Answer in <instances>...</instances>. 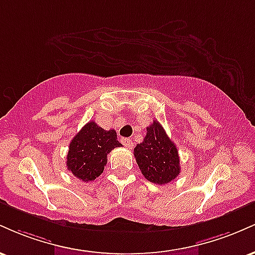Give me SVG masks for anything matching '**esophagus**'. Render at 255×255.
Returning a JSON list of instances; mask_svg holds the SVG:
<instances>
[{
  "label": "esophagus",
  "mask_w": 255,
  "mask_h": 255,
  "mask_svg": "<svg viewBox=\"0 0 255 255\" xmlns=\"http://www.w3.org/2000/svg\"><path fill=\"white\" fill-rule=\"evenodd\" d=\"M121 142H122V144H124L127 148H131V147H133V142H131V140L128 139V137H122Z\"/></svg>",
  "instance_id": "obj_1"
}]
</instances>
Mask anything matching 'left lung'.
<instances>
[{
  "mask_svg": "<svg viewBox=\"0 0 255 255\" xmlns=\"http://www.w3.org/2000/svg\"><path fill=\"white\" fill-rule=\"evenodd\" d=\"M146 130L144 141L134 148L139 169L152 183L162 186L171 182L181 171L177 147L156 120Z\"/></svg>",
  "mask_w": 255,
  "mask_h": 255,
  "instance_id": "left-lung-1",
  "label": "left lung"
}]
</instances>
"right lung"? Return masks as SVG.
Returning <instances> with one entry per match:
<instances>
[{"mask_svg": "<svg viewBox=\"0 0 255 255\" xmlns=\"http://www.w3.org/2000/svg\"><path fill=\"white\" fill-rule=\"evenodd\" d=\"M122 146L114 129L105 130L90 121L72 139L67 154V169L85 182L96 180L107 165L108 154Z\"/></svg>", "mask_w": 255, "mask_h": 255, "instance_id": "add662e5", "label": "right lung"}]
</instances>
